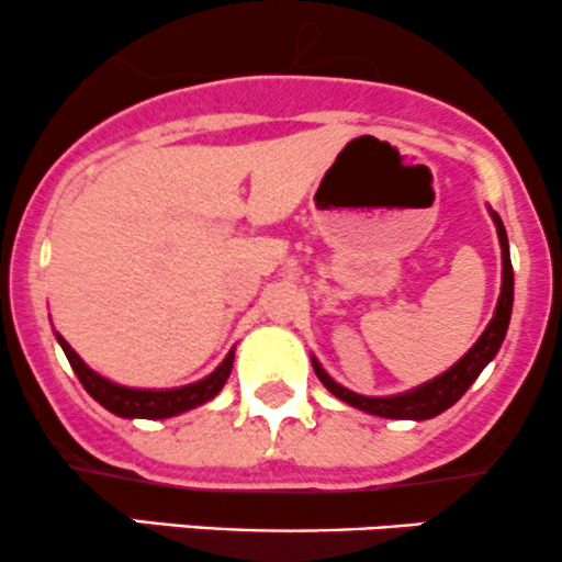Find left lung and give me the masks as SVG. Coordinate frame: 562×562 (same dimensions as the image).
Listing matches in <instances>:
<instances>
[{
    "instance_id": "1",
    "label": "left lung",
    "mask_w": 562,
    "mask_h": 562,
    "mask_svg": "<svg viewBox=\"0 0 562 562\" xmlns=\"http://www.w3.org/2000/svg\"><path fill=\"white\" fill-rule=\"evenodd\" d=\"M494 224H496V235H499V245H502V293L499 301H496V312L488 327L483 330L465 357L460 359L451 370L438 375L430 383L420 385V389L402 393V396H385V398H370V396H359V393L344 389L335 380L322 370L317 359H312L314 372L322 380L327 391L333 396H338L340 402L357 406V409L370 412V415H380V417H391V420H430V417L441 415L443 409H449L451 404L460 402L462 393H465L473 380L481 375V370L494 359V353L499 351L502 340H505L507 325H509V314H513V263H509V245H507V232L505 224H502L499 214H494Z\"/></svg>"
}]
</instances>
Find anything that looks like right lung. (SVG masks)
I'll return each mask as SVG.
<instances>
[{
    "label": "right lung",
    "instance_id": "add662e5",
    "mask_svg": "<svg viewBox=\"0 0 562 562\" xmlns=\"http://www.w3.org/2000/svg\"><path fill=\"white\" fill-rule=\"evenodd\" d=\"M63 351H66L70 367H74L76 378L81 380V385L87 389L89 396L94 402H100L105 409H111L119 417H145V420H164V417H173L179 412L192 409V406L205 404L209 398H214L222 385L227 383L232 362H235V353H227L222 364L211 372L209 378L198 380V383L184 385V389H171V391H137V389H124V385H115L111 380L100 378L94 370H89L81 362L79 353L66 344V338H60Z\"/></svg>",
    "mask_w": 562,
    "mask_h": 562
}]
</instances>
